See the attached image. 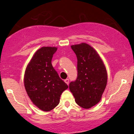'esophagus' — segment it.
<instances>
[{
    "label": "esophagus",
    "mask_w": 134,
    "mask_h": 134,
    "mask_svg": "<svg viewBox=\"0 0 134 134\" xmlns=\"http://www.w3.org/2000/svg\"><path fill=\"white\" fill-rule=\"evenodd\" d=\"M65 82L66 83H67V85H69V79H68V78H67V79L65 80Z\"/></svg>",
    "instance_id": "1"
}]
</instances>
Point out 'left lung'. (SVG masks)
I'll list each match as a JSON object with an SVG mask.
<instances>
[{
	"label": "left lung",
	"instance_id": "8db88e82",
	"mask_svg": "<svg viewBox=\"0 0 134 134\" xmlns=\"http://www.w3.org/2000/svg\"><path fill=\"white\" fill-rule=\"evenodd\" d=\"M77 58L76 79L69 90L78 105L88 109L101 99L107 84L106 67L95 50L86 43L71 46Z\"/></svg>",
	"mask_w": 134,
	"mask_h": 134
}]
</instances>
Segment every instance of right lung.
Segmentation results:
<instances>
[{
	"mask_svg": "<svg viewBox=\"0 0 134 134\" xmlns=\"http://www.w3.org/2000/svg\"><path fill=\"white\" fill-rule=\"evenodd\" d=\"M56 47H44L35 53L25 74V87L28 97L44 111L52 110L59 103L62 93L68 88L51 63Z\"/></svg>",
	"mask_w": 134,
	"mask_h": 134,
	"instance_id": "1",
	"label": "right lung"
}]
</instances>
